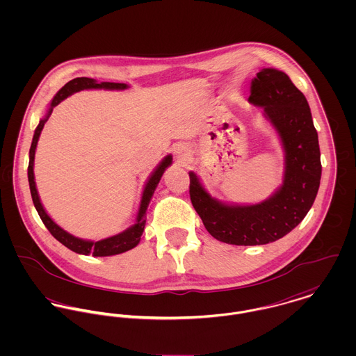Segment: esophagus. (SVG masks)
Listing matches in <instances>:
<instances>
[{"label": "esophagus", "instance_id": "obj_1", "mask_svg": "<svg viewBox=\"0 0 356 356\" xmlns=\"http://www.w3.org/2000/svg\"><path fill=\"white\" fill-rule=\"evenodd\" d=\"M188 153H189V149H188V147H185V145H178V147L175 148V154H177V157H179V159H185V157L188 156Z\"/></svg>", "mask_w": 356, "mask_h": 356}]
</instances>
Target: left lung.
I'll return each instance as SVG.
<instances>
[{
    "label": "left lung",
    "mask_w": 356,
    "mask_h": 356,
    "mask_svg": "<svg viewBox=\"0 0 356 356\" xmlns=\"http://www.w3.org/2000/svg\"><path fill=\"white\" fill-rule=\"evenodd\" d=\"M250 102L263 106L285 151L282 186L266 202L226 205L212 199L195 172H189L191 200L208 233L226 244L263 245L292 232L316 197L322 165L318 133L305 95L289 76L263 68L251 82Z\"/></svg>",
    "instance_id": "left-lung-1"
}]
</instances>
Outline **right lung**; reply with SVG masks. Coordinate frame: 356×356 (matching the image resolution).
<instances>
[{"instance_id":"right-lung-1","label":"right lung","mask_w":356,"mask_h":356,"mask_svg":"<svg viewBox=\"0 0 356 356\" xmlns=\"http://www.w3.org/2000/svg\"><path fill=\"white\" fill-rule=\"evenodd\" d=\"M127 85L124 83H113V82H102L97 83L95 79L92 78H75L72 81H70L68 83H65L54 96V99L51 100V108L47 113V116L40 122V124L35 129L34 137H33V143H31V148H30V161H29V184H30V192H31V197H33V203L35 205V209L40 215V218L42 219L44 225L47 226V229L51 232V236L60 241L64 247H67L68 250L81 254H93V256H111V254H122L126 252L131 248H134L140 240L141 236L144 233V227H145V222H147V208L149 205V202L152 199L154 189L163 175V172L165 171V168L171 164L172 157L168 154L167 157H164V160L159 164V167L154 170L151 178L148 179L144 193H143V200L140 205V211L136 219V223L129 227L127 230H124L120 234L104 238L100 241H86V240H81L76 238L74 236H71L70 233H67L65 230H63L60 226H57L51 219V216L45 212L42 204L40 202L38 197V192L35 188V181H34V156H35V148H37V143L40 138V134L51 113L53 106H56L58 102H63L64 99H67L68 96H71L75 92L83 90V89H109V90H123L126 89Z\"/></svg>"}]
</instances>
